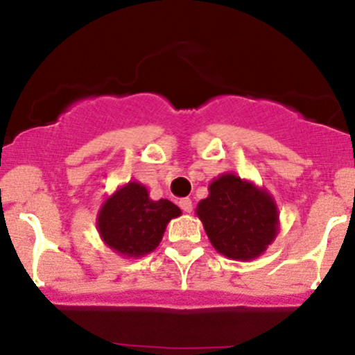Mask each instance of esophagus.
Listing matches in <instances>:
<instances>
[{
	"label": "esophagus",
	"mask_w": 355,
	"mask_h": 355,
	"mask_svg": "<svg viewBox=\"0 0 355 355\" xmlns=\"http://www.w3.org/2000/svg\"><path fill=\"white\" fill-rule=\"evenodd\" d=\"M180 207H182L183 211H187V214H190V211L193 210V205H191L190 198H182V200H180Z\"/></svg>",
	"instance_id": "34e87169"
}]
</instances>
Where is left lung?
<instances>
[{"label":"left lung","instance_id":"left-lung-1","mask_svg":"<svg viewBox=\"0 0 355 355\" xmlns=\"http://www.w3.org/2000/svg\"><path fill=\"white\" fill-rule=\"evenodd\" d=\"M195 211L215 250L232 260L257 259L279 234L274 197L235 173L214 178Z\"/></svg>","mask_w":355,"mask_h":355}]
</instances>
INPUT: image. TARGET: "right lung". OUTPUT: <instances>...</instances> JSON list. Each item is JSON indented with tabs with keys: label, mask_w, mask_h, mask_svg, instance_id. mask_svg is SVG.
I'll return each instance as SVG.
<instances>
[{
	"label": "right lung",
	"mask_w": 355,
	"mask_h": 355,
	"mask_svg": "<svg viewBox=\"0 0 355 355\" xmlns=\"http://www.w3.org/2000/svg\"><path fill=\"white\" fill-rule=\"evenodd\" d=\"M182 210L166 198L152 200L140 182H128L103 202L96 229L105 245L126 259H138L158 247L165 229Z\"/></svg>",
	"instance_id": "add662e5"
}]
</instances>
